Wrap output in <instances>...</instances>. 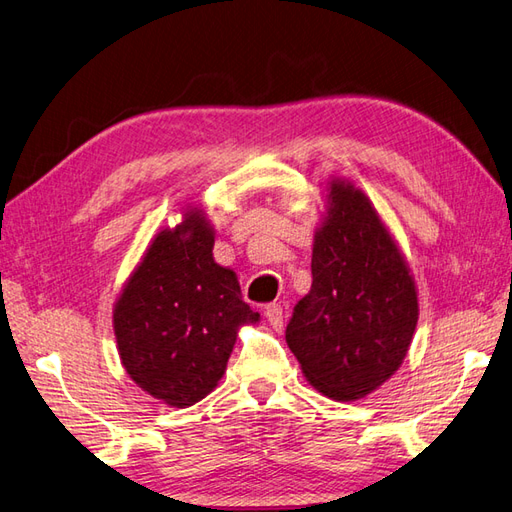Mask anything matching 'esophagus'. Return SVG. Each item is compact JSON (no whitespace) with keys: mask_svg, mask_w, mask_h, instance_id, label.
Segmentation results:
<instances>
[{"mask_svg":"<svg viewBox=\"0 0 512 512\" xmlns=\"http://www.w3.org/2000/svg\"><path fill=\"white\" fill-rule=\"evenodd\" d=\"M266 320L270 322V326L274 331H281L283 329V307L281 305H268L264 311Z\"/></svg>","mask_w":512,"mask_h":512,"instance_id":"34e87169","label":"esophagus"}]
</instances>
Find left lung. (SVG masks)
<instances>
[{"instance_id":"left-lung-1","label":"left lung","mask_w":512,"mask_h":512,"mask_svg":"<svg viewBox=\"0 0 512 512\" xmlns=\"http://www.w3.org/2000/svg\"><path fill=\"white\" fill-rule=\"evenodd\" d=\"M313 231L311 290L285 339L307 383L335 402H357L398 372L419 318L402 248L355 183L326 181Z\"/></svg>"}]
</instances>
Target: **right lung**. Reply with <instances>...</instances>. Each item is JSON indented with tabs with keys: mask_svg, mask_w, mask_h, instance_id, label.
Here are the masks:
<instances>
[{
	"mask_svg": "<svg viewBox=\"0 0 512 512\" xmlns=\"http://www.w3.org/2000/svg\"><path fill=\"white\" fill-rule=\"evenodd\" d=\"M214 238L205 209L188 205L177 227L153 235L112 309L125 372L175 409L218 387L238 331L259 322L240 296L238 274L216 264Z\"/></svg>",
	"mask_w": 512,
	"mask_h": 512,
	"instance_id": "right-lung-1",
	"label": "right lung"
}]
</instances>
